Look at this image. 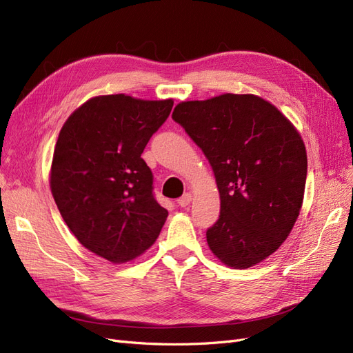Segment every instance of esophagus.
<instances>
[{"instance_id": "34e87169", "label": "esophagus", "mask_w": 353, "mask_h": 353, "mask_svg": "<svg viewBox=\"0 0 353 353\" xmlns=\"http://www.w3.org/2000/svg\"><path fill=\"white\" fill-rule=\"evenodd\" d=\"M190 202H192V195H190V193H185L183 196L177 199V203H179L180 207H188Z\"/></svg>"}]
</instances>
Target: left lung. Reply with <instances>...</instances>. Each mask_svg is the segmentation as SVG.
<instances>
[{
  "mask_svg": "<svg viewBox=\"0 0 353 353\" xmlns=\"http://www.w3.org/2000/svg\"><path fill=\"white\" fill-rule=\"evenodd\" d=\"M173 120L212 167L220 217L207 230L211 252L227 267H254L290 234L303 202L306 150L283 112L252 94L183 101Z\"/></svg>",
  "mask_w": 353,
  "mask_h": 353,
  "instance_id": "obj_1",
  "label": "left lung"
}]
</instances>
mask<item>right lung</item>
Instances as JSON below:
<instances>
[{"instance_id": "right-lung-1", "label": "right lung", "mask_w": 353, "mask_h": 353, "mask_svg": "<svg viewBox=\"0 0 353 353\" xmlns=\"http://www.w3.org/2000/svg\"><path fill=\"white\" fill-rule=\"evenodd\" d=\"M173 104L94 97L72 112L57 139L50 173L57 207L77 241L112 264L146 252L167 220L141 155Z\"/></svg>"}]
</instances>
